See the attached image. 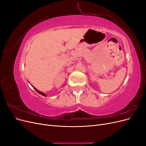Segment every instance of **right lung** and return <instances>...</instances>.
Wrapping results in <instances>:
<instances>
[{
  "label": "right lung",
  "instance_id": "add662e5",
  "mask_svg": "<svg viewBox=\"0 0 146 146\" xmlns=\"http://www.w3.org/2000/svg\"><path fill=\"white\" fill-rule=\"evenodd\" d=\"M34 89L35 90H36L38 92V93H39V94H41V95H42V96H46V94H44V93H43V92H41V91H38L37 90H36V89H35V88H34Z\"/></svg>",
  "mask_w": 146,
  "mask_h": 146
}]
</instances>
